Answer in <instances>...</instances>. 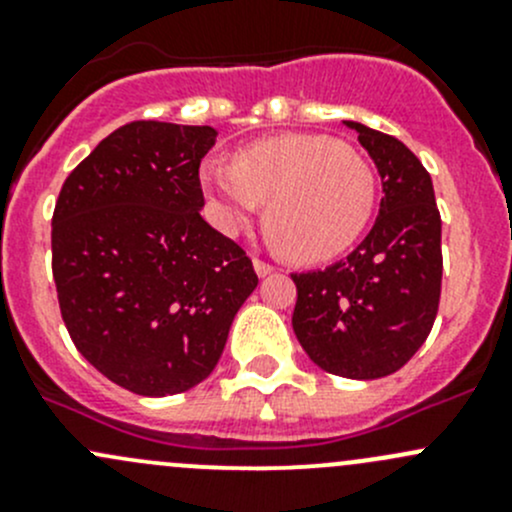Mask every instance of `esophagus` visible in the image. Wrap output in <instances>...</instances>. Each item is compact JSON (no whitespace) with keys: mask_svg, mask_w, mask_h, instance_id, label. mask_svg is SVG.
Instances as JSON below:
<instances>
[{"mask_svg":"<svg viewBox=\"0 0 512 512\" xmlns=\"http://www.w3.org/2000/svg\"><path fill=\"white\" fill-rule=\"evenodd\" d=\"M252 265H255V272L260 277H267L270 272H275V265H270V262L262 260V257H255V260H252Z\"/></svg>","mask_w":512,"mask_h":512,"instance_id":"34e87169","label":"esophagus"}]
</instances>
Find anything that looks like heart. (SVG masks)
Here are the masks:
<instances>
[{
	"label": "heart",
	"mask_w": 512,
	"mask_h": 512,
	"mask_svg": "<svg viewBox=\"0 0 512 512\" xmlns=\"http://www.w3.org/2000/svg\"><path fill=\"white\" fill-rule=\"evenodd\" d=\"M200 183L225 232L250 225L267 203V235L297 262L342 255L369 223L376 200L366 158L347 143L309 133L252 143L235 163L205 160Z\"/></svg>",
	"instance_id": "obj_1"
}]
</instances>
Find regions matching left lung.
<instances>
[{
	"label": "left lung",
	"instance_id": "left-lung-1",
	"mask_svg": "<svg viewBox=\"0 0 512 512\" xmlns=\"http://www.w3.org/2000/svg\"><path fill=\"white\" fill-rule=\"evenodd\" d=\"M381 175L379 218L359 247L317 272H294L292 329L309 359L347 379H381L418 352L441 299V213L428 170L399 138L361 123Z\"/></svg>",
	"mask_w": 512,
	"mask_h": 512
}]
</instances>
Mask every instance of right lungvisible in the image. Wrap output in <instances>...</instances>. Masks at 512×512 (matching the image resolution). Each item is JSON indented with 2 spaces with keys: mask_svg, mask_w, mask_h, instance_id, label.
Wrapping results in <instances>:
<instances>
[{
  "mask_svg": "<svg viewBox=\"0 0 512 512\" xmlns=\"http://www.w3.org/2000/svg\"><path fill=\"white\" fill-rule=\"evenodd\" d=\"M210 126L133 121L61 185L51 270L71 342L141 396L193 389L218 364L257 275L237 242L200 218Z\"/></svg>",
  "mask_w": 512,
  "mask_h": 512,
  "instance_id": "obj_1",
  "label": "right lung"
}]
</instances>
